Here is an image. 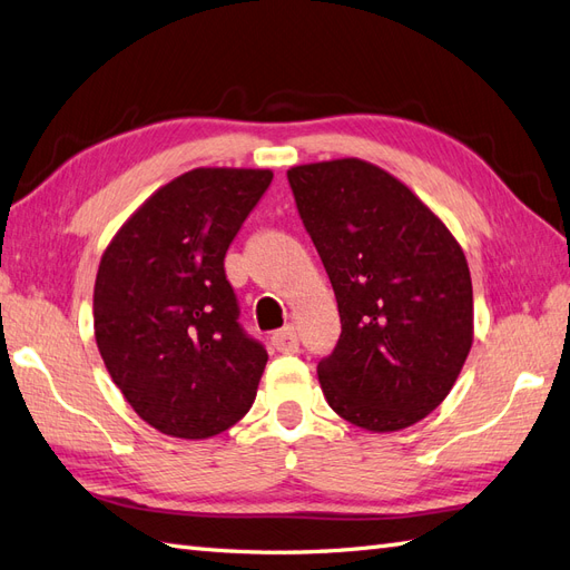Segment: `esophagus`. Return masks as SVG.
<instances>
[{
  "label": "esophagus",
  "instance_id": "1",
  "mask_svg": "<svg viewBox=\"0 0 570 570\" xmlns=\"http://www.w3.org/2000/svg\"><path fill=\"white\" fill-rule=\"evenodd\" d=\"M272 344L276 352L282 354H294L298 352V334H296V327L294 325H286L282 330H276L272 334Z\"/></svg>",
  "mask_w": 570,
  "mask_h": 570
}]
</instances>
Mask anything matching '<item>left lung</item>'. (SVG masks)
Here are the masks:
<instances>
[{"mask_svg": "<svg viewBox=\"0 0 570 570\" xmlns=\"http://www.w3.org/2000/svg\"><path fill=\"white\" fill-rule=\"evenodd\" d=\"M337 296L342 334L317 363L342 419L385 433L416 424L472 348V279L458 240L410 187L358 158L286 173Z\"/></svg>", "mask_w": 570, "mask_h": 570, "instance_id": "1", "label": "left lung"}]
</instances>
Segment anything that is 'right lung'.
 <instances>
[{
	"label": "right lung",
	"instance_id": "right-lung-1",
	"mask_svg": "<svg viewBox=\"0 0 570 570\" xmlns=\"http://www.w3.org/2000/svg\"><path fill=\"white\" fill-rule=\"evenodd\" d=\"M272 170L195 168L118 230L94 288L96 344L132 410L175 438H209L250 410L267 348L240 325L224 257Z\"/></svg>",
	"mask_w": 570,
	"mask_h": 570
}]
</instances>
